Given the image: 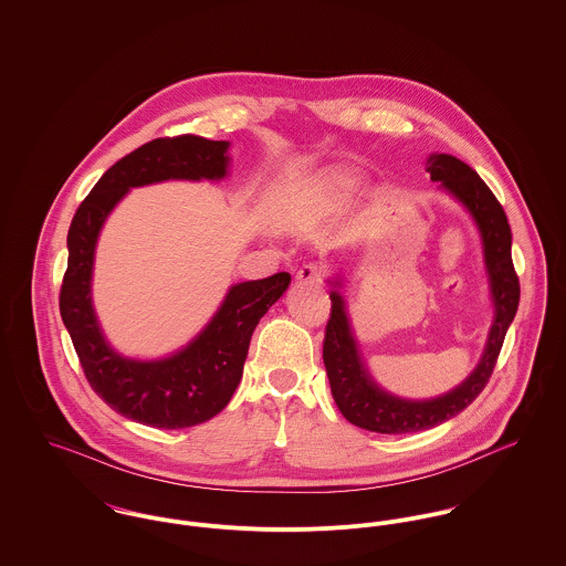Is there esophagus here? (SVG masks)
Here are the masks:
<instances>
[{"label": "esophagus", "instance_id": "esophagus-1", "mask_svg": "<svg viewBox=\"0 0 566 566\" xmlns=\"http://www.w3.org/2000/svg\"><path fill=\"white\" fill-rule=\"evenodd\" d=\"M295 280L300 284H318L321 282V269L316 264H304L297 273H295Z\"/></svg>", "mask_w": 566, "mask_h": 566}]
</instances>
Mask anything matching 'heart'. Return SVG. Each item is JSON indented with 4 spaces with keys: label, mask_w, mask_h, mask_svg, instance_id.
<instances>
[{
    "label": "heart",
    "mask_w": 566,
    "mask_h": 566,
    "mask_svg": "<svg viewBox=\"0 0 566 566\" xmlns=\"http://www.w3.org/2000/svg\"><path fill=\"white\" fill-rule=\"evenodd\" d=\"M360 187V174L352 167L336 165L318 174L311 187V203L316 212H334L343 208Z\"/></svg>",
    "instance_id": "1"
}]
</instances>
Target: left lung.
<instances>
[{"label":"left lung","mask_w":566,"mask_h":566,"mask_svg":"<svg viewBox=\"0 0 566 566\" xmlns=\"http://www.w3.org/2000/svg\"><path fill=\"white\" fill-rule=\"evenodd\" d=\"M426 167L432 182H439V190L453 197L478 228L493 321L475 369L458 386L439 397L406 399L381 388L371 376L363 358L352 316L347 313V271L338 269L332 273V277H327V284L332 286V314L323 340V363L332 397L349 423L379 434L421 432L460 415L484 390L502 352L505 332L518 308L521 291L510 253L512 232L502 203L469 165L451 154H430Z\"/></svg>","instance_id":"left-lung-1"}]
</instances>
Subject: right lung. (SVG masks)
Here are the masks:
<instances>
[{
    "label": "right lung",
    "mask_w": 566,
    "mask_h": 566,
    "mask_svg": "<svg viewBox=\"0 0 566 566\" xmlns=\"http://www.w3.org/2000/svg\"><path fill=\"white\" fill-rule=\"evenodd\" d=\"M230 143L201 136L156 138L115 163L80 203L66 237L61 316L93 390L143 426L180 430L219 415L232 399L258 321L284 295L291 273L232 284L210 321L180 349L132 358L106 338L93 306V269L102 228L127 192L169 180L228 178Z\"/></svg>",
    "instance_id": "add662e5"
}]
</instances>
